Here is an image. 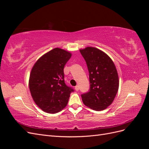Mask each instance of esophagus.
Instances as JSON below:
<instances>
[{
  "instance_id": "esophagus-1",
  "label": "esophagus",
  "mask_w": 149,
  "mask_h": 149,
  "mask_svg": "<svg viewBox=\"0 0 149 149\" xmlns=\"http://www.w3.org/2000/svg\"><path fill=\"white\" fill-rule=\"evenodd\" d=\"M74 89H75V90H76V91H78V90H79V86H76Z\"/></svg>"
}]
</instances>
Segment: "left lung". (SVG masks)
Wrapping results in <instances>:
<instances>
[{"label": "left lung", "mask_w": 149, "mask_h": 149, "mask_svg": "<svg viewBox=\"0 0 149 149\" xmlns=\"http://www.w3.org/2000/svg\"><path fill=\"white\" fill-rule=\"evenodd\" d=\"M86 62L90 82L89 91L81 94L84 105L100 111L113 102L119 89V77L115 65L106 53L96 48L80 49Z\"/></svg>", "instance_id": "obj_1"}]
</instances>
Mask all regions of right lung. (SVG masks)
Segmentation results:
<instances>
[{"mask_svg": "<svg viewBox=\"0 0 149 149\" xmlns=\"http://www.w3.org/2000/svg\"><path fill=\"white\" fill-rule=\"evenodd\" d=\"M71 56L65 49L55 48L35 63L29 78L31 97L44 112L55 114L66 107L74 90L66 85L64 67Z\"/></svg>", "mask_w": 149, "mask_h": 149, "instance_id": "obj_1", "label": "right lung"}]
</instances>
